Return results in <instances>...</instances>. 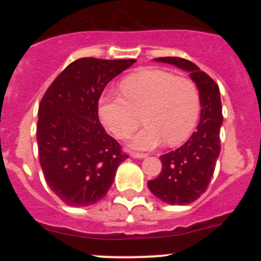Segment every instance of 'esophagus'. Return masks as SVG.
<instances>
[{
	"label": "esophagus",
	"instance_id": "obj_1",
	"mask_svg": "<svg viewBox=\"0 0 261 261\" xmlns=\"http://www.w3.org/2000/svg\"><path fill=\"white\" fill-rule=\"evenodd\" d=\"M131 158H134V159H144V158H146L147 155L146 154H143V152H131Z\"/></svg>",
	"mask_w": 261,
	"mask_h": 261
}]
</instances>
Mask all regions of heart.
I'll return each mask as SVG.
<instances>
[{
  "instance_id": "1",
  "label": "heart",
  "mask_w": 261,
  "mask_h": 261,
  "mask_svg": "<svg viewBox=\"0 0 261 261\" xmlns=\"http://www.w3.org/2000/svg\"><path fill=\"white\" fill-rule=\"evenodd\" d=\"M121 88L125 97L106 93L99 98L98 115L116 138L125 139L144 114L146 126L131 138L134 149L151 150L164 141L177 146L196 128L201 99L192 81L162 69H144L128 75Z\"/></svg>"
}]
</instances>
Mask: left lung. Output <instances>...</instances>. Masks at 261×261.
I'll return each mask as SVG.
<instances>
[{
	"label": "left lung",
	"mask_w": 261,
	"mask_h": 261,
	"mask_svg": "<svg viewBox=\"0 0 261 261\" xmlns=\"http://www.w3.org/2000/svg\"><path fill=\"white\" fill-rule=\"evenodd\" d=\"M189 73L201 99V118L196 131L180 147L160 156L163 169L159 177L147 181L151 193L168 204H189L206 192L220 155V128L222 106L220 88L194 63L183 58L154 59Z\"/></svg>",
	"instance_id": "8db88e82"
}]
</instances>
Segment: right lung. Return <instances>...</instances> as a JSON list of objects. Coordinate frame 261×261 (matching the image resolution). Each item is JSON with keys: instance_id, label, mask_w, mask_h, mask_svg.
<instances>
[{"instance_id": "obj_1", "label": "right lung", "mask_w": 261, "mask_h": 261, "mask_svg": "<svg viewBox=\"0 0 261 261\" xmlns=\"http://www.w3.org/2000/svg\"><path fill=\"white\" fill-rule=\"evenodd\" d=\"M135 62L81 58L55 78L41 99L39 160L49 188L68 206L103 198L118 165L128 158L99 122L98 99L107 83Z\"/></svg>"}]
</instances>
